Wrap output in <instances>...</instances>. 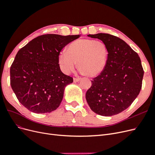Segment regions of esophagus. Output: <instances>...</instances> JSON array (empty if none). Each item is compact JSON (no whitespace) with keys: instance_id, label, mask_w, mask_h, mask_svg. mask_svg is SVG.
Segmentation results:
<instances>
[{"instance_id":"1","label":"esophagus","mask_w":155,"mask_h":155,"mask_svg":"<svg viewBox=\"0 0 155 155\" xmlns=\"http://www.w3.org/2000/svg\"><path fill=\"white\" fill-rule=\"evenodd\" d=\"M80 81V78H73V82H77Z\"/></svg>"}]
</instances>
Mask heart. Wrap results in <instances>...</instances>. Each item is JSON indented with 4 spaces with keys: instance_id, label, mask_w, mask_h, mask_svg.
Listing matches in <instances>:
<instances>
[{
    "instance_id": "obj_1",
    "label": "heart",
    "mask_w": 155,
    "mask_h": 155,
    "mask_svg": "<svg viewBox=\"0 0 155 155\" xmlns=\"http://www.w3.org/2000/svg\"><path fill=\"white\" fill-rule=\"evenodd\" d=\"M107 57L108 49L104 42L101 40L80 38L69 44L66 52L59 54L58 62L65 74L72 72L78 63L81 73L94 77L104 70Z\"/></svg>"
}]
</instances>
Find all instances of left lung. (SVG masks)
<instances>
[{
    "label": "left lung",
    "instance_id": "left-lung-1",
    "mask_svg": "<svg viewBox=\"0 0 155 155\" xmlns=\"http://www.w3.org/2000/svg\"><path fill=\"white\" fill-rule=\"evenodd\" d=\"M87 36L106 44L108 57L105 68L92 80L85 97L91 109L109 117L126 110L137 97L142 87L144 70L137 53L123 40L107 33Z\"/></svg>",
    "mask_w": 155,
    "mask_h": 155
}]
</instances>
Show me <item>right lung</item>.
<instances>
[{
	"instance_id": "obj_1",
	"label": "right lung",
	"mask_w": 155,
	"mask_h": 155,
	"mask_svg": "<svg viewBox=\"0 0 155 155\" xmlns=\"http://www.w3.org/2000/svg\"><path fill=\"white\" fill-rule=\"evenodd\" d=\"M80 35L46 34L31 40L16 54L10 68L12 91L26 108L35 113L56 110L73 78L60 69L62 49Z\"/></svg>"
}]
</instances>
